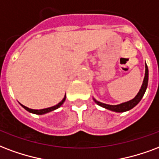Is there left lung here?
<instances>
[{"label": "left lung", "instance_id": "8db88e82", "mask_svg": "<svg viewBox=\"0 0 159 159\" xmlns=\"http://www.w3.org/2000/svg\"><path fill=\"white\" fill-rule=\"evenodd\" d=\"M145 77H144L143 82V85H142L141 89L138 93V95L134 98L133 99L130 100V101L127 102H124V103L119 104V105H107V104L102 103L100 102L95 101V102L97 104H98L99 106L102 107H105L107 109H109V110H112V111H114V112H126V111H128L130 110L133 107L136 106L137 104L139 103V102L141 101L142 98L143 97L144 93L146 92V89H147L148 87V68L147 64L145 66Z\"/></svg>", "mask_w": 159, "mask_h": 159}]
</instances>
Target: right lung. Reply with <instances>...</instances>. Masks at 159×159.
<instances>
[{"label":"right lung","mask_w":159,"mask_h":159,"mask_svg":"<svg viewBox=\"0 0 159 159\" xmlns=\"http://www.w3.org/2000/svg\"><path fill=\"white\" fill-rule=\"evenodd\" d=\"M66 100V95L64 97V98L61 100V102H60L59 103L57 104L56 106H53V107H47V108H44V109H40V110H35V109H31V108H28V107H25L24 105H21V106L24 107V108L26 109V111H28V112H31V113H35V114H38V115H42V114H45V113H47V112H52L53 110H55V109H57L58 107H60L63 102H65Z\"/></svg>","instance_id":"obj_1"}]
</instances>
